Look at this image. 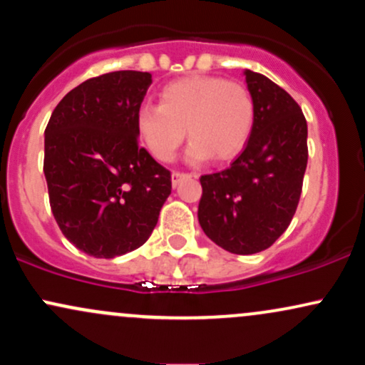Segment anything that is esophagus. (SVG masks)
<instances>
[{"mask_svg": "<svg viewBox=\"0 0 365 365\" xmlns=\"http://www.w3.org/2000/svg\"><path fill=\"white\" fill-rule=\"evenodd\" d=\"M192 177H194V175H192V173H183V171H173V173H171V183H173V187H178L180 183L183 182V180L192 178Z\"/></svg>", "mask_w": 365, "mask_h": 365, "instance_id": "esophagus-1", "label": "esophagus"}]
</instances>
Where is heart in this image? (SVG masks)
I'll use <instances>...</instances> for the list:
<instances>
[{"mask_svg":"<svg viewBox=\"0 0 365 365\" xmlns=\"http://www.w3.org/2000/svg\"><path fill=\"white\" fill-rule=\"evenodd\" d=\"M255 103L245 83L194 75L159 91V104H142L135 113L140 140L163 163L175 158L190 137L188 158L215 161L235 158L252 135Z\"/></svg>","mask_w":365,"mask_h":365,"instance_id":"b5f03b06","label":"heart"}]
</instances>
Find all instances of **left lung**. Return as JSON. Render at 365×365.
Listing matches in <instances>:
<instances>
[{"instance_id": "left-lung-1", "label": "left lung", "mask_w": 365, "mask_h": 365, "mask_svg": "<svg viewBox=\"0 0 365 365\" xmlns=\"http://www.w3.org/2000/svg\"><path fill=\"white\" fill-rule=\"evenodd\" d=\"M255 123L245 149L230 168L202 175L199 223L232 254L266 250L292 223L307 168V121L287 91L245 70Z\"/></svg>"}]
</instances>
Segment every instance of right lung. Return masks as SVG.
<instances>
[{
  "label": "right lung",
  "instance_id": "1",
  "mask_svg": "<svg viewBox=\"0 0 365 365\" xmlns=\"http://www.w3.org/2000/svg\"><path fill=\"white\" fill-rule=\"evenodd\" d=\"M150 73L92 77L54 108L44 130L49 206L82 252L113 259L139 249L171 194V173L139 145L135 113Z\"/></svg>",
  "mask_w": 365,
  "mask_h": 365
}]
</instances>
